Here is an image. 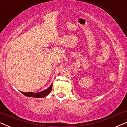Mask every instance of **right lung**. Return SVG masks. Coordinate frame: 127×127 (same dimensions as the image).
<instances>
[{
    "label": "right lung",
    "instance_id": "obj_1",
    "mask_svg": "<svg viewBox=\"0 0 127 127\" xmlns=\"http://www.w3.org/2000/svg\"><path fill=\"white\" fill-rule=\"evenodd\" d=\"M52 87H53V84H51L49 88L46 89L44 91H43L40 93H23V92H21L22 94H23L24 95L27 96L29 97H34V98H43V97L46 96L47 95H48L50 92L51 91Z\"/></svg>",
    "mask_w": 127,
    "mask_h": 127
}]
</instances>
